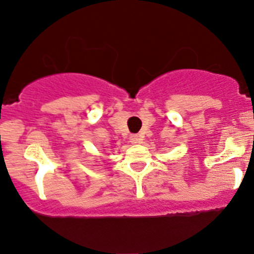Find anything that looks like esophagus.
Wrapping results in <instances>:
<instances>
[{
	"instance_id": "34e87169",
	"label": "esophagus",
	"mask_w": 254,
	"mask_h": 254,
	"mask_svg": "<svg viewBox=\"0 0 254 254\" xmlns=\"http://www.w3.org/2000/svg\"><path fill=\"white\" fill-rule=\"evenodd\" d=\"M141 140H143V139H141V136L140 135H131L130 136V143H132V144H139V143H141Z\"/></svg>"
}]
</instances>
